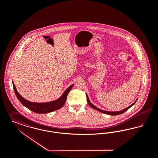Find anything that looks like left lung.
I'll list each match as a JSON object with an SVG mask.
<instances>
[{
  "label": "left lung",
  "mask_w": 158,
  "mask_h": 158,
  "mask_svg": "<svg viewBox=\"0 0 158 158\" xmlns=\"http://www.w3.org/2000/svg\"><path fill=\"white\" fill-rule=\"evenodd\" d=\"M86 97H87V101H88V103L89 105L90 106H91L92 108H94V109H95V110H98V111H100V112H101V113H104V114H108V115H119V114H123V113H124L125 111H126L127 110H128L131 106H132L133 105H134V104H135V102H136V101H135V102L134 103H133L131 105H130L129 106H128L127 108H125V109H124V110H121V111H104V110H101V109L98 108V107H97L96 106L93 105V104L90 102V101H89V97H88V95H87V94H86Z\"/></svg>",
  "instance_id": "obj_1"
}]
</instances>
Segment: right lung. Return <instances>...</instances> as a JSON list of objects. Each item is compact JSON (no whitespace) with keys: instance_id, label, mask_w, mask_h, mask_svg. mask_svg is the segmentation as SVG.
I'll list each match as a JSON object with an SVG mask.
<instances>
[{"instance_id":"right-lung-1","label":"right lung","mask_w":158,"mask_h":158,"mask_svg":"<svg viewBox=\"0 0 158 158\" xmlns=\"http://www.w3.org/2000/svg\"><path fill=\"white\" fill-rule=\"evenodd\" d=\"M12 83H13V87H14L15 95L18 99V100L21 102V103L23 106H25V107L30 110L31 111L34 113H38V114L49 113L60 109V108H61L65 104L68 94L72 89V87L74 85V84H72V85H70L68 89L63 92V94H62V95L60 97V98H58L56 100L50 101V102H47L38 103V102H33L28 101V100L23 98L16 90V88L15 87L14 82H12Z\"/></svg>"}]
</instances>
